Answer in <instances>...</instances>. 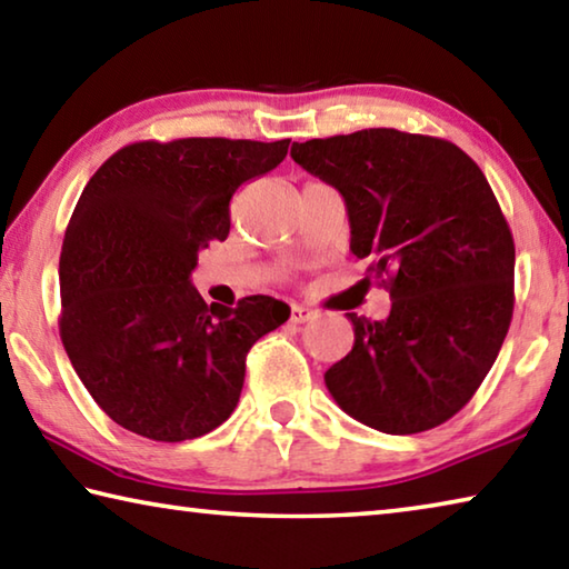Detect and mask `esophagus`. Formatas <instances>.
Masks as SVG:
<instances>
[{
	"label": "esophagus",
	"mask_w": 569,
	"mask_h": 569,
	"mask_svg": "<svg viewBox=\"0 0 569 569\" xmlns=\"http://www.w3.org/2000/svg\"><path fill=\"white\" fill-rule=\"evenodd\" d=\"M313 311L311 308H306V306H298V303H293L291 306V321L293 323H308V321H313Z\"/></svg>",
	"instance_id": "obj_1"
}]
</instances>
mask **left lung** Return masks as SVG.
<instances>
[{"instance_id":"obj_1","label":"left lung","mask_w":569,"mask_h":569,"mask_svg":"<svg viewBox=\"0 0 569 569\" xmlns=\"http://www.w3.org/2000/svg\"><path fill=\"white\" fill-rule=\"evenodd\" d=\"M291 158L341 192L351 253L391 296L383 321L346 313L353 349L326 387L383 435L439 427L475 397L512 321L515 240L485 172L455 142L393 128L293 142Z\"/></svg>"}]
</instances>
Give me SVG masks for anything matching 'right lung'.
<instances>
[{"mask_svg":"<svg viewBox=\"0 0 569 569\" xmlns=\"http://www.w3.org/2000/svg\"><path fill=\"white\" fill-rule=\"evenodd\" d=\"M288 142H132L84 186L60 256V336L114 423L186 441L233 413L250 346L291 308L271 296L208 306L190 273L210 240L228 238L233 192L273 170Z\"/></svg>","mask_w":569,"mask_h":569,"instance_id":"right-lung-1","label":"right lung"}]
</instances>
